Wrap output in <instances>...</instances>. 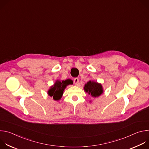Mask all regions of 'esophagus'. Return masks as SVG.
Here are the masks:
<instances>
[{
    "label": "esophagus",
    "mask_w": 149,
    "mask_h": 149,
    "mask_svg": "<svg viewBox=\"0 0 149 149\" xmlns=\"http://www.w3.org/2000/svg\"><path fill=\"white\" fill-rule=\"evenodd\" d=\"M74 82L75 84L77 85V84L79 83V79H78V78H74Z\"/></svg>",
    "instance_id": "esophagus-1"
}]
</instances>
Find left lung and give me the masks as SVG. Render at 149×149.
I'll list each match as a JSON object with an SVG mask.
<instances>
[{
    "mask_svg": "<svg viewBox=\"0 0 149 149\" xmlns=\"http://www.w3.org/2000/svg\"><path fill=\"white\" fill-rule=\"evenodd\" d=\"M84 90L93 98L99 97L104 92L101 84L93 80H90L85 84Z\"/></svg>",
    "mask_w": 149,
    "mask_h": 149,
    "instance_id": "left-lung-1",
    "label": "left lung"
}]
</instances>
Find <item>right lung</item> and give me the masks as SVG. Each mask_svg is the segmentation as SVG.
Here are the masks:
<instances>
[{
    "instance_id": "obj_1",
    "label": "right lung",
    "mask_w": 149,
    "mask_h": 149,
    "mask_svg": "<svg viewBox=\"0 0 149 149\" xmlns=\"http://www.w3.org/2000/svg\"><path fill=\"white\" fill-rule=\"evenodd\" d=\"M73 84V81L68 79L66 80H56L53 86H51L49 89L48 91V95L51 97H53V99L55 101H59L62 97L66 87L69 85Z\"/></svg>"
}]
</instances>
